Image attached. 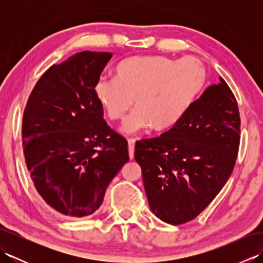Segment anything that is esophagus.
Wrapping results in <instances>:
<instances>
[{"label":"esophagus","instance_id":"obj_1","mask_svg":"<svg viewBox=\"0 0 263 263\" xmlns=\"http://www.w3.org/2000/svg\"><path fill=\"white\" fill-rule=\"evenodd\" d=\"M128 156H130V159L135 158V144H136V139H128Z\"/></svg>","mask_w":263,"mask_h":263}]
</instances>
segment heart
<instances>
[{"label": "heart", "mask_w": 263, "mask_h": 263, "mask_svg": "<svg viewBox=\"0 0 263 263\" xmlns=\"http://www.w3.org/2000/svg\"><path fill=\"white\" fill-rule=\"evenodd\" d=\"M206 72L197 59L176 61L164 55L133 57L115 68V78H99L95 96L110 121H121L136 108L121 127L136 135L154 125L174 126L187 113L205 83Z\"/></svg>", "instance_id": "obj_1"}]
</instances>
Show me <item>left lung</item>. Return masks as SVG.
<instances>
[{
	"instance_id": "left-lung-1",
	"label": "left lung",
	"mask_w": 263,
	"mask_h": 263,
	"mask_svg": "<svg viewBox=\"0 0 263 263\" xmlns=\"http://www.w3.org/2000/svg\"><path fill=\"white\" fill-rule=\"evenodd\" d=\"M183 119L158 138L137 141L149 206L159 219H194L225 185L235 166L241 119L235 96L220 77Z\"/></svg>"
}]
</instances>
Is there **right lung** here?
Masks as SVG:
<instances>
[{
  "label": "right lung",
  "instance_id": "add662e5",
  "mask_svg": "<svg viewBox=\"0 0 263 263\" xmlns=\"http://www.w3.org/2000/svg\"><path fill=\"white\" fill-rule=\"evenodd\" d=\"M113 57L80 52L54 64L33 87L22 119V147L37 192L69 219L93 214L128 161L127 141L103 119L95 85Z\"/></svg>",
  "mask_w": 263,
  "mask_h": 263
}]
</instances>
